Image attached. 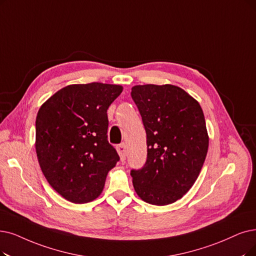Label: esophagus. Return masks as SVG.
<instances>
[{
	"label": "esophagus",
	"mask_w": 256,
	"mask_h": 256,
	"mask_svg": "<svg viewBox=\"0 0 256 256\" xmlns=\"http://www.w3.org/2000/svg\"><path fill=\"white\" fill-rule=\"evenodd\" d=\"M118 152L120 154V158L122 160H124L126 158V145L125 144H120L118 146Z\"/></svg>",
	"instance_id": "obj_1"
}]
</instances>
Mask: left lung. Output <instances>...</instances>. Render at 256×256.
<instances>
[{
	"label": "left lung",
	"instance_id": "8db88e82",
	"mask_svg": "<svg viewBox=\"0 0 256 256\" xmlns=\"http://www.w3.org/2000/svg\"><path fill=\"white\" fill-rule=\"evenodd\" d=\"M131 98L147 134V160L130 174L138 196L148 204L176 202L196 182L209 138L198 102L174 85H138Z\"/></svg>",
	"mask_w": 256,
	"mask_h": 256
}]
</instances>
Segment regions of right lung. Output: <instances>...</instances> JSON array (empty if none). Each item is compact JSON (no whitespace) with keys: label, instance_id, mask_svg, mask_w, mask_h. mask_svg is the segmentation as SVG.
I'll list each match as a JSON object with an SVG mask.
<instances>
[{"label":"right lung","instance_id":"right-lung-1","mask_svg":"<svg viewBox=\"0 0 256 256\" xmlns=\"http://www.w3.org/2000/svg\"><path fill=\"white\" fill-rule=\"evenodd\" d=\"M122 91L103 83L69 85L40 106L36 120V151L49 185L65 200H96L108 172L120 160L107 140L109 106Z\"/></svg>","mask_w":256,"mask_h":256}]
</instances>
